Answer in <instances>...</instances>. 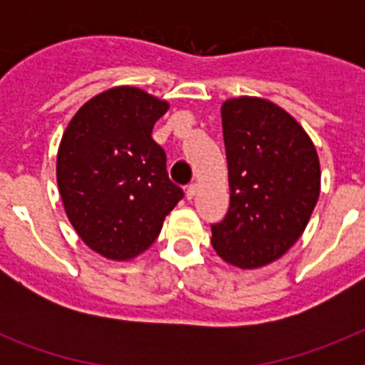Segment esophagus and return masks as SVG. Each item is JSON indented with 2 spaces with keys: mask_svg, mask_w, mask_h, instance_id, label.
I'll return each instance as SVG.
<instances>
[{
  "mask_svg": "<svg viewBox=\"0 0 365 365\" xmlns=\"http://www.w3.org/2000/svg\"><path fill=\"white\" fill-rule=\"evenodd\" d=\"M197 191H199V185H197V183H189L187 187H185V197L191 200L195 195H197Z\"/></svg>",
  "mask_w": 365,
  "mask_h": 365,
  "instance_id": "obj_1",
  "label": "esophagus"
}]
</instances>
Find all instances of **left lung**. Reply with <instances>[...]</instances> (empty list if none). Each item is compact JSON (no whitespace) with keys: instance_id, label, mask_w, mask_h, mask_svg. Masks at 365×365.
Returning <instances> with one entry per match:
<instances>
[{"instance_id":"left-lung-1","label":"left lung","mask_w":365,"mask_h":365,"mask_svg":"<svg viewBox=\"0 0 365 365\" xmlns=\"http://www.w3.org/2000/svg\"><path fill=\"white\" fill-rule=\"evenodd\" d=\"M229 210L212 223L217 255L240 269L269 265L305 231L320 195L311 138L282 108L261 98L222 106Z\"/></svg>"}]
</instances>
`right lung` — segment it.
<instances>
[{
    "mask_svg": "<svg viewBox=\"0 0 365 365\" xmlns=\"http://www.w3.org/2000/svg\"><path fill=\"white\" fill-rule=\"evenodd\" d=\"M168 104L134 87L94 96L66 128L56 178L66 214L88 248L132 259L159 237L183 199L151 132Z\"/></svg>",
    "mask_w": 365,
    "mask_h": 365,
    "instance_id": "right-lung-1",
    "label": "right lung"
}]
</instances>
